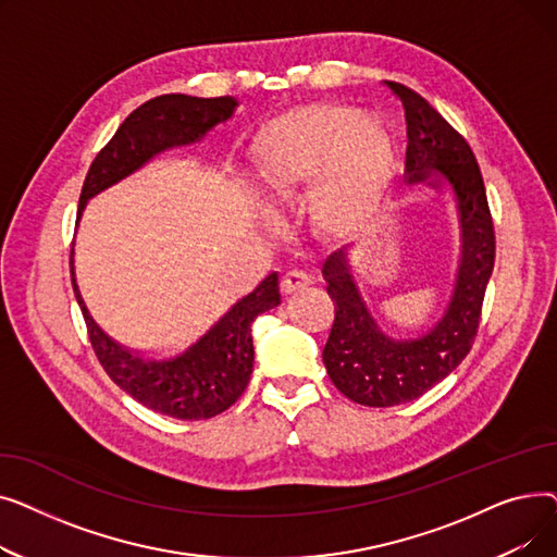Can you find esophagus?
<instances>
[{
    "label": "esophagus",
    "mask_w": 557,
    "mask_h": 557,
    "mask_svg": "<svg viewBox=\"0 0 557 557\" xmlns=\"http://www.w3.org/2000/svg\"><path fill=\"white\" fill-rule=\"evenodd\" d=\"M311 284V277L305 271H288L282 277V294L290 296V294H298V290L307 288Z\"/></svg>",
    "instance_id": "esophagus-1"
}]
</instances>
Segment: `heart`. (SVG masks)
<instances>
[{"mask_svg":"<svg viewBox=\"0 0 557 557\" xmlns=\"http://www.w3.org/2000/svg\"><path fill=\"white\" fill-rule=\"evenodd\" d=\"M261 189L286 200L309 183V219L330 237L352 234L388 194L397 146L388 128L347 103L290 110L255 139Z\"/></svg>","mask_w":557,"mask_h":557,"instance_id":"b5f03b06","label":"heart"}]
</instances>
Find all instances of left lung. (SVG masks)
<instances>
[{"mask_svg": "<svg viewBox=\"0 0 557 557\" xmlns=\"http://www.w3.org/2000/svg\"><path fill=\"white\" fill-rule=\"evenodd\" d=\"M406 114V185L449 189L458 221V267L451 298L420 336H391L368 309L352 275L349 248L323 263L334 325L323 361L334 386L363 406L413 401L451 374L474 343L485 288L494 269V227L479 162L470 144L424 97L401 83L384 81Z\"/></svg>", "mask_w": 557, "mask_h": 557, "instance_id": "left-lung-1", "label": "left lung"}]
</instances>
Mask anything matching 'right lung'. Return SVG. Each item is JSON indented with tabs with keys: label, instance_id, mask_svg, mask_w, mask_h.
<instances>
[{
	"label": "right lung",
	"instance_id": "add662e5",
	"mask_svg": "<svg viewBox=\"0 0 557 557\" xmlns=\"http://www.w3.org/2000/svg\"><path fill=\"white\" fill-rule=\"evenodd\" d=\"M237 106L234 97L162 95L133 110L85 175L76 227L87 200L128 178L153 158L200 141L214 126L232 120ZM72 286L95 355L108 376L146 408L175 420L214 418L242 397L255 363L252 320L282 302L280 275L271 273L178 352L144 357L112 341L95 323L76 284L74 250Z\"/></svg>",
	"mask_w": 557,
	"mask_h": 557
}]
</instances>
